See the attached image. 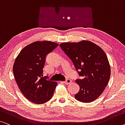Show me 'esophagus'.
<instances>
[{"instance_id":"obj_1","label":"esophagus","mask_w":125,"mask_h":125,"mask_svg":"<svg viewBox=\"0 0 125 125\" xmlns=\"http://www.w3.org/2000/svg\"><path fill=\"white\" fill-rule=\"evenodd\" d=\"M71 83H72V80L69 79H66V81L63 82V83H64L65 84H66V85H68V84Z\"/></svg>"}]
</instances>
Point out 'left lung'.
Returning <instances> with one entry per match:
<instances>
[{
	"label": "left lung",
	"instance_id": "left-lung-1",
	"mask_svg": "<svg viewBox=\"0 0 125 125\" xmlns=\"http://www.w3.org/2000/svg\"><path fill=\"white\" fill-rule=\"evenodd\" d=\"M60 46L81 76L80 79L75 80L80 89L75 98L83 103L97 99L107 87L111 75L110 65L104 51L87 40L63 42Z\"/></svg>",
	"mask_w": 125,
	"mask_h": 125
}]
</instances>
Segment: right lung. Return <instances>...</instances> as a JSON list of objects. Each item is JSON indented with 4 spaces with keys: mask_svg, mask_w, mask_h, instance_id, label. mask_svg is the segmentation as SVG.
Listing matches in <instances>:
<instances>
[{
    "mask_svg": "<svg viewBox=\"0 0 125 125\" xmlns=\"http://www.w3.org/2000/svg\"><path fill=\"white\" fill-rule=\"evenodd\" d=\"M59 45L49 41H37L27 45L19 53L13 66L16 82L23 94L35 104L50 100L57 84L43 77L46 56Z\"/></svg>",
    "mask_w": 125,
    "mask_h": 125,
    "instance_id": "obj_1",
    "label": "right lung"
}]
</instances>
